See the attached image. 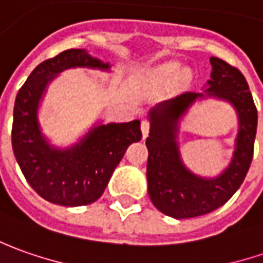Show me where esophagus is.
<instances>
[{
    "instance_id": "obj_1",
    "label": "esophagus",
    "mask_w": 263,
    "mask_h": 263,
    "mask_svg": "<svg viewBox=\"0 0 263 263\" xmlns=\"http://www.w3.org/2000/svg\"><path fill=\"white\" fill-rule=\"evenodd\" d=\"M141 131H142V137H144V138H147V137H148L149 122L147 121V119H144V121L141 122Z\"/></svg>"
}]
</instances>
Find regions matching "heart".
I'll return each mask as SVG.
<instances>
[{
	"mask_svg": "<svg viewBox=\"0 0 263 263\" xmlns=\"http://www.w3.org/2000/svg\"><path fill=\"white\" fill-rule=\"evenodd\" d=\"M164 72H166V74H170V76H172V74H176L177 72L176 65H168L167 68H164Z\"/></svg>",
	"mask_w": 263,
	"mask_h": 263,
	"instance_id": "b5f03b06",
	"label": "heart"
}]
</instances>
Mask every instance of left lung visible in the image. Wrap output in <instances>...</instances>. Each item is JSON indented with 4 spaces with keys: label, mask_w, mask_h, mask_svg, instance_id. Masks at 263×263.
Here are the masks:
<instances>
[{
    "label": "left lung",
    "mask_w": 263,
    "mask_h": 263,
    "mask_svg": "<svg viewBox=\"0 0 263 263\" xmlns=\"http://www.w3.org/2000/svg\"><path fill=\"white\" fill-rule=\"evenodd\" d=\"M211 80L205 93H185L149 110L147 180L154 206L173 218H194L224 205L243 183L253 159L258 110L246 78L236 67L213 57ZM217 97L233 104L239 116L236 148L229 167L215 178H201L185 167L180 157L178 122L197 100Z\"/></svg>",
    "instance_id": "obj_1"
}]
</instances>
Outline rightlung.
I'll list each match as a JSON object with an SVG mask.
<instances>
[{
	"instance_id": "1",
	"label": "right lung",
	"mask_w": 263,
	"mask_h": 263,
	"mask_svg": "<svg viewBox=\"0 0 263 263\" xmlns=\"http://www.w3.org/2000/svg\"><path fill=\"white\" fill-rule=\"evenodd\" d=\"M109 69L86 49H68L33 69L14 103L11 142L29 185L52 204L81 206L103 195L132 142L142 138L140 121L96 125L71 148H55L41 131L37 110L46 87L68 68Z\"/></svg>"
}]
</instances>
